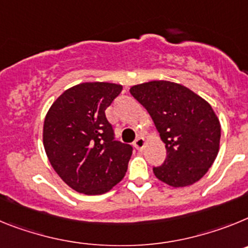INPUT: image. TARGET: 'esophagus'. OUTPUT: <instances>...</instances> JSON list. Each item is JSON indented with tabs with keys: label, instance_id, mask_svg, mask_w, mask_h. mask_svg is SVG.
<instances>
[{
	"label": "esophagus",
	"instance_id": "esophagus-1",
	"mask_svg": "<svg viewBox=\"0 0 248 248\" xmlns=\"http://www.w3.org/2000/svg\"><path fill=\"white\" fill-rule=\"evenodd\" d=\"M145 145H146V140L143 139V137H139V139L135 141V143H133V146H135L139 151H141L142 148L145 147Z\"/></svg>",
	"mask_w": 248,
	"mask_h": 248
}]
</instances>
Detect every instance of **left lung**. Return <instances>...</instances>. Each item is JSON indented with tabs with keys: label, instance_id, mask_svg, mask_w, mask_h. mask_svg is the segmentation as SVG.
Here are the masks:
<instances>
[{
	"label": "left lung",
	"instance_id": "left-lung-1",
	"mask_svg": "<svg viewBox=\"0 0 248 248\" xmlns=\"http://www.w3.org/2000/svg\"><path fill=\"white\" fill-rule=\"evenodd\" d=\"M130 92L152 117L167 156L154 167L169 186L185 187L201 180L216 160L221 124L210 103L180 83L150 81Z\"/></svg>",
	"mask_w": 248,
	"mask_h": 248
}]
</instances>
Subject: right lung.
Returning a JSON list of instances; mask_svg holds the SVG:
<instances>
[{"mask_svg": "<svg viewBox=\"0 0 248 248\" xmlns=\"http://www.w3.org/2000/svg\"><path fill=\"white\" fill-rule=\"evenodd\" d=\"M122 86L83 82L68 88L49 107L44 147L57 175L72 189L102 195L124 177L132 147L113 140L105 109Z\"/></svg>", "mask_w": 248, "mask_h": 248, "instance_id": "right-lung-1", "label": "right lung"}]
</instances>
